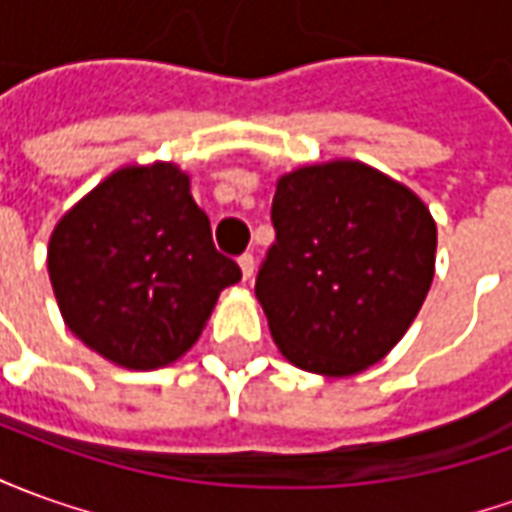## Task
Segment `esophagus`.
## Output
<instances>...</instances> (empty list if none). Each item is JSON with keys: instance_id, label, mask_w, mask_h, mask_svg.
I'll return each mask as SVG.
<instances>
[{"instance_id": "1", "label": "esophagus", "mask_w": 512, "mask_h": 512, "mask_svg": "<svg viewBox=\"0 0 512 512\" xmlns=\"http://www.w3.org/2000/svg\"><path fill=\"white\" fill-rule=\"evenodd\" d=\"M239 267H242V278H245V281L253 278V270H256V259H253V253H242V256H239Z\"/></svg>"}]
</instances>
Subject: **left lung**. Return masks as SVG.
<instances>
[{
    "label": "left lung",
    "instance_id": "8db88e82",
    "mask_svg": "<svg viewBox=\"0 0 512 512\" xmlns=\"http://www.w3.org/2000/svg\"><path fill=\"white\" fill-rule=\"evenodd\" d=\"M276 242L256 298L295 368L354 376L390 354L435 276L438 228L424 200L362 161L281 175Z\"/></svg>",
    "mask_w": 512,
    "mask_h": 512
}]
</instances>
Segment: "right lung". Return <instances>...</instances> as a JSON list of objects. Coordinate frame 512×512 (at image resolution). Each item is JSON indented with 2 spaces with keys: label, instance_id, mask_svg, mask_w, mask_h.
I'll return each mask as SVG.
<instances>
[{
  "label": "right lung",
  "instance_id": "1",
  "mask_svg": "<svg viewBox=\"0 0 512 512\" xmlns=\"http://www.w3.org/2000/svg\"><path fill=\"white\" fill-rule=\"evenodd\" d=\"M47 267L63 323L128 370L181 359L225 287L242 278L211 242L189 175L155 161L111 172L49 236Z\"/></svg>",
  "mask_w": 512,
  "mask_h": 512
}]
</instances>
